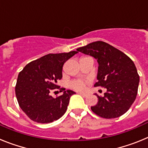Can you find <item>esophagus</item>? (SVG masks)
Here are the masks:
<instances>
[{
    "instance_id": "1",
    "label": "esophagus",
    "mask_w": 148,
    "mask_h": 148,
    "mask_svg": "<svg viewBox=\"0 0 148 148\" xmlns=\"http://www.w3.org/2000/svg\"><path fill=\"white\" fill-rule=\"evenodd\" d=\"M79 94H80L81 95H82L84 98H86L88 96V94L87 93H84V92H79Z\"/></svg>"
}]
</instances>
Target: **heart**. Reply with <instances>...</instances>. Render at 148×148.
I'll list each match as a JSON object with an SVG mask.
<instances>
[{
  "mask_svg": "<svg viewBox=\"0 0 148 148\" xmlns=\"http://www.w3.org/2000/svg\"><path fill=\"white\" fill-rule=\"evenodd\" d=\"M87 82L84 81H76L71 83V87L78 90H83L85 89Z\"/></svg>",
  "mask_w": 148,
  "mask_h": 148,
  "instance_id": "b5f03b06",
  "label": "heart"
}]
</instances>
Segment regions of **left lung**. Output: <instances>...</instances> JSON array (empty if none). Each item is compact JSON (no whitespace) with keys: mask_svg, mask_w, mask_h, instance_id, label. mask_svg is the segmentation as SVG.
I'll list each match as a JSON object with an SVG mask.
<instances>
[{"mask_svg":"<svg viewBox=\"0 0 148 148\" xmlns=\"http://www.w3.org/2000/svg\"><path fill=\"white\" fill-rule=\"evenodd\" d=\"M92 56L99 64L95 87H103V97L91 110L104 119L118 118L130 109L136 98L139 75L133 61L121 51L104 41H95L76 49Z\"/></svg>","mask_w":148,"mask_h":148,"instance_id":"1","label":"left lung"}]
</instances>
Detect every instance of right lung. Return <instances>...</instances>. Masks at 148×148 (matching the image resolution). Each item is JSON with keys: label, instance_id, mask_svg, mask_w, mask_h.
Instances as JSON below:
<instances>
[{"label": "right lung", "instance_id": "1", "mask_svg": "<svg viewBox=\"0 0 148 148\" xmlns=\"http://www.w3.org/2000/svg\"><path fill=\"white\" fill-rule=\"evenodd\" d=\"M78 53L48 54L31 61L18 74L15 95L20 108L32 121L41 124L58 120L67 109L72 90L60 89L57 82L62 78L63 66L69 58ZM59 88L63 94L55 99L51 92Z\"/></svg>", "mask_w": 148, "mask_h": 148}]
</instances>
